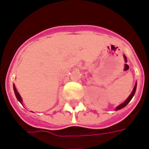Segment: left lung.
<instances>
[{"instance_id":"left-lung-1","label":"left lung","mask_w":149,"mask_h":149,"mask_svg":"<svg viewBox=\"0 0 149 149\" xmlns=\"http://www.w3.org/2000/svg\"><path fill=\"white\" fill-rule=\"evenodd\" d=\"M136 87H137V83H135V86H134V88H133V90H132V92L131 93V94L129 95V97L127 98L126 100H125V102H123V103L120 104V105H118V106H117L116 108V111L121 109L124 108L125 106H126L127 105H128V103H129V102L131 101V100L132 99V97L134 96V95H135V90H136Z\"/></svg>"}]
</instances>
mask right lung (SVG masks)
Segmentation results:
<instances>
[{"mask_svg":"<svg viewBox=\"0 0 149 149\" xmlns=\"http://www.w3.org/2000/svg\"><path fill=\"white\" fill-rule=\"evenodd\" d=\"M14 93H15V95H16V97H17V100L19 101V102H20V103L22 104L23 102V100H22V98H21V96H20V95L19 94V93L17 92V89H16V87H15V85L14 84Z\"/></svg>","mask_w":149,"mask_h":149,"instance_id":"1","label":"right lung"}]
</instances>
